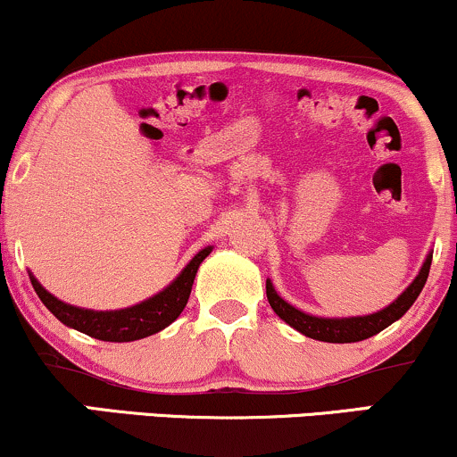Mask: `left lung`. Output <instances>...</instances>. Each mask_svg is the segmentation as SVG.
<instances>
[{
    "mask_svg": "<svg viewBox=\"0 0 457 457\" xmlns=\"http://www.w3.org/2000/svg\"><path fill=\"white\" fill-rule=\"evenodd\" d=\"M429 264H432V255H428L426 264H423L421 272L417 275L411 286L406 287V292L397 298L395 303H391L389 307H385L378 313H370V316L361 318H316L309 316V313L298 312L296 307H292L290 303H286L277 295L275 287L270 281H266V296L272 312L277 313L281 320H286L292 328H296L298 333L307 335V337L318 339V342H328V344H353V342H363V339L371 337V335L380 333L382 328H386L389 324L400 320L408 309L412 307V303L417 301V296L421 295L423 286H426L428 275H429Z\"/></svg>",
    "mask_w": 457,
    "mask_h": 457,
    "instance_id": "left-lung-1",
    "label": "left lung"
}]
</instances>
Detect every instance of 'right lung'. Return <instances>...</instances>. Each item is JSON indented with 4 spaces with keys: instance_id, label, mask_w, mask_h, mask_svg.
I'll use <instances>...</instances> for the list:
<instances>
[{
    "instance_id": "right-lung-1",
    "label": "right lung",
    "mask_w": 457,
    "mask_h": 457,
    "mask_svg": "<svg viewBox=\"0 0 457 457\" xmlns=\"http://www.w3.org/2000/svg\"><path fill=\"white\" fill-rule=\"evenodd\" d=\"M211 251L212 246L199 251L195 258L188 262L187 269L176 277V281L159 295L135 307L120 309V312H92V309L66 305V303L57 301L54 295H49L34 279V275H29V279L36 295L45 303V307L66 327L81 330V333L90 335L94 339H101V342H135V339H144L148 335L159 333L180 316L188 301V295H191L193 279H195L199 264L206 260Z\"/></svg>"
}]
</instances>
